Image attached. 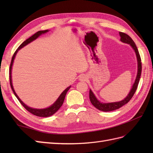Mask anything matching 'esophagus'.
<instances>
[{"instance_id":"obj_1","label":"esophagus","mask_w":153,"mask_h":153,"mask_svg":"<svg viewBox=\"0 0 153 153\" xmlns=\"http://www.w3.org/2000/svg\"><path fill=\"white\" fill-rule=\"evenodd\" d=\"M79 79H80L81 81H85V80L87 79V77H86L85 76H82L80 77Z\"/></svg>"}]
</instances>
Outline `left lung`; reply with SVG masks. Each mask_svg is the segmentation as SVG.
Wrapping results in <instances>:
<instances>
[{"instance_id": "8db88e82", "label": "left lung", "mask_w": 153, "mask_h": 153, "mask_svg": "<svg viewBox=\"0 0 153 153\" xmlns=\"http://www.w3.org/2000/svg\"><path fill=\"white\" fill-rule=\"evenodd\" d=\"M120 37V41L123 43L129 44L134 48L135 51V53L136 54V56H137V77H136V79L135 81V83L132 86V88L131 89L130 91H129L128 95L127 96L126 98L121 100V101L119 102H110V103H103L100 102L99 100H97L96 97L94 95L93 93L92 92L91 90H89V99L91 102L92 103V105L99 110H101V111L104 112H110L112 111V110H115L120 108V107H122L126 104L128 103L129 100L131 99V98L134 96L135 94L136 90H137L138 84L139 82V79H140L141 74V70H142V66H141V60L140 55H139V51L137 47H136V45L134 43V41L132 40V39L126 33H123V32H120L119 33Z\"/></svg>"}]
</instances>
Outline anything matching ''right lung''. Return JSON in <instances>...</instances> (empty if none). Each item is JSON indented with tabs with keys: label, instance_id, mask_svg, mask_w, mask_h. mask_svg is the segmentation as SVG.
Segmentation results:
<instances>
[{
	"label": "right lung",
	"instance_id": "right-lung-1",
	"mask_svg": "<svg viewBox=\"0 0 153 153\" xmlns=\"http://www.w3.org/2000/svg\"><path fill=\"white\" fill-rule=\"evenodd\" d=\"M48 30H43V31H39L37 32V33H35L34 35H32L31 37H30V38H28L27 39L25 40L24 42H23V43L20 45V46H19L18 48V49L15 51L14 54H13V56L12 58V60H11V63H10V71H9L10 83L11 88H12V89L13 91V92H14L15 96L16 97V98L18 99L19 102L22 104V106H24V108L26 109L28 112H30V113L33 114V115H35V116H39V117H48V116H51L52 115H53L55 112H57L58 110V109H59L60 107L62 106V104L64 102V99H65V97H66V93L68 92V91L70 89L71 86L67 87V88L65 89L62 93H61V95H60L59 97H58V99L56 100V102H55L53 105H51V106L48 107V108H44V109H37V108H31V107H29L26 105H25V104L22 101L21 99L19 98L18 96L17 95V94H16V92H15V91L14 89V87H13V85H12V75H11V74H12V65H13V62H14V58H15L16 54V53H18V51L19 49H20V48H22V47H24V46H25V45H27V44L31 43V42L34 41L35 39H36L38 37H39L41 35L47 33V32H48Z\"/></svg>",
	"mask_w": 153,
	"mask_h": 153
}]
</instances>
